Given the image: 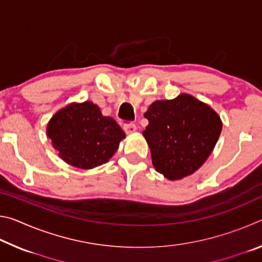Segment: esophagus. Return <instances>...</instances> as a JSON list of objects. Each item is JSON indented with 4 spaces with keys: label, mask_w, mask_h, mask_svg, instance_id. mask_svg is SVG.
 I'll return each instance as SVG.
<instances>
[{
    "label": "esophagus",
    "mask_w": 262,
    "mask_h": 262,
    "mask_svg": "<svg viewBox=\"0 0 262 262\" xmlns=\"http://www.w3.org/2000/svg\"><path fill=\"white\" fill-rule=\"evenodd\" d=\"M123 130L127 134H133V133L136 132V125H134V123H126V125H123Z\"/></svg>",
    "instance_id": "obj_1"
}]
</instances>
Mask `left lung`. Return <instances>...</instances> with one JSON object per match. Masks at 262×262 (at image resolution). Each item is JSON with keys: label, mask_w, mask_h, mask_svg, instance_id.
Here are the masks:
<instances>
[{"label": "left lung", "mask_w": 262, "mask_h": 262, "mask_svg": "<svg viewBox=\"0 0 262 262\" xmlns=\"http://www.w3.org/2000/svg\"><path fill=\"white\" fill-rule=\"evenodd\" d=\"M144 117L143 136L156 171L170 180L194 173L214 149L222 121L214 110L189 95L157 100Z\"/></svg>", "instance_id": "1"}]
</instances>
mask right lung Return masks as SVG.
I'll use <instances>...</instances> for the list:
<instances>
[{"mask_svg":"<svg viewBox=\"0 0 262 262\" xmlns=\"http://www.w3.org/2000/svg\"><path fill=\"white\" fill-rule=\"evenodd\" d=\"M47 136L66 163L79 168L103 165L119 148L125 133L91 101L70 104L53 115Z\"/></svg>","mask_w":262,"mask_h":262,"instance_id":"obj_1","label":"right lung"}]
</instances>
